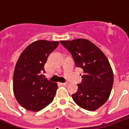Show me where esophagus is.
Masks as SVG:
<instances>
[{"label":"esophagus","mask_w":129,"mask_h":129,"mask_svg":"<svg viewBox=\"0 0 129 129\" xmlns=\"http://www.w3.org/2000/svg\"><path fill=\"white\" fill-rule=\"evenodd\" d=\"M61 85H63V86H66L67 85V83H60Z\"/></svg>","instance_id":"obj_1"}]
</instances>
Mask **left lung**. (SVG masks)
<instances>
[{
    "mask_svg": "<svg viewBox=\"0 0 129 129\" xmlns=\"http://www.w3.org/2000/svg\"><path fill=\"white\" fill-rule=\"evenodd\" d=\"M60 42L71 53L76 66L84 70L78 90L72 95L74 102L88 111L97 110L108 100L113 84V73L107 57L87 39Z\"/></svg>",
    "mask_w": 129,
    "mask_h": 129,
    "instance_id": "obj_1",
    "label": "left lung"
}]
</instances>
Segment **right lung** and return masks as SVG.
Here are the masks:
<instances>
[{
  "instance_id": "obj_1",
  "label": "right lung",
  "mask_w": 129,
  "mask_h": 129,
  "mask_svg": "<svg viewBox=\"0 0 129 129\" xmlns=\"http://www.w3.org/2000/svg\"><path fill=\"white\" fill-rule=\"evenodd\" d=\"M59 41L39 40L27 47L18 58L13 77V90L17 102L28 111L37 112L54 100L57 84L43 78L44 65Z\"/></svg>"
}]
</instances>
